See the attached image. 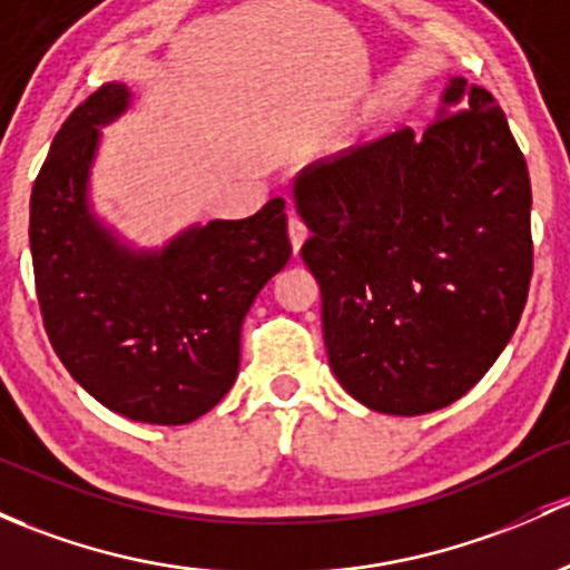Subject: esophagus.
<instances>
[{
  "instance_id": "34e87169",
  "label": "esophagus",
  "mask_w": 570,
  "mask_h": 570,
  "mask_svg": "<svg viewBox=\"0 0 570 570\" xmlns=\"http://www.w3.org/2000/svg\"><path fill=\"white\" fill-rule=\"evenodd\" d=\"M305 237H308V229H305V224L297 215H289V239H292V250H301V245L305 243Z\"/></svg>"
}]
</instances>
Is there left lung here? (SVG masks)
<instances>
[{
    "mask_svg": "<svg viewBox=\"0 0 570 570\" xmlns=\"http://www.w3.org/2000/svg\"><path fill=\"white\" fill-rule=\"evenodd\" d=\"M301 256L333 374L385 415L461 399L517 331L532 278L527 160L483 87L451 79L434 122L303 169Z\"/></svg>",
    "mask_w": 570,
    "mask_h": 570,
    "instance_id": "left-lung-1",
    "label": "left lung"
}]
</instances>
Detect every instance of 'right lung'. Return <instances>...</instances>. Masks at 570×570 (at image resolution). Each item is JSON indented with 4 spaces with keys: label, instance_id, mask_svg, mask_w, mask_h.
Here are the masks:
<instances>
[{
    "label": "right lung",
    "instance_id": "obj_1",
    "mask_svg": "<svg viewBox=\"0 0 570 570\" xmlns=\"http://www.w3.org/2000/svg\"><path fill=\"white\" fill-rule=\"evenodd\" d=\"M106 83L65 119L29 199L35 289L53 352L117 415L183 426L239 368V327L292 256L284 199L243 220L194 226L164 250H130L89 213L98 128L128 109Z\"/></svg>",
    "mask_w": 570,
    "mask_h": 570
}]
</instances>
